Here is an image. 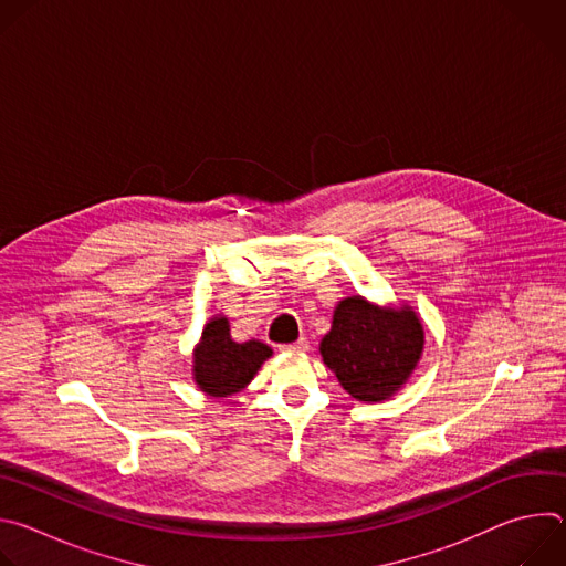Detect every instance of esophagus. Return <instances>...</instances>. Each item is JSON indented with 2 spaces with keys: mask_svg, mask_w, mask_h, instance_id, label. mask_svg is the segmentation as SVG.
I'll return each mask as SVG.
<instances>
[{
  "mask_svg": "<svg viewBox=\"0 0 566 566\" xmlns=\"http://www.w3.org/2000/svg\"><path fill=\"white\" fill-rule=\"evenodd\" d=\"M280 349H284V352H306L308 349V340L306 338H300L297 343H293V345H282Z\"/></svg>",
  "mask_w": 566,
  "mask_h": 566,
  "instance_id": "1",
  "label": "esophagus"
}]
</instances>
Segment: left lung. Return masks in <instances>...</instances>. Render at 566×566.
Instances as JSON below:
<instances>
[{
  "label": "left lung",
  "mask_w": 566,
  "mask_h": 566,
  "mask_svg": "<svg viewBox=\"0 0 566 566\" xmlns=\"http://www.w3.org/2000/svg\"><path fill=\"white\" fill-rule=\"evenodd\" d=\"M423 352V325L410 308H378L347 297L334 311L332 332L319 354L340 385L358 400H385L417 367Z\"/></svg>",
  "instance_id": "8db88e82"
}]
</instances>
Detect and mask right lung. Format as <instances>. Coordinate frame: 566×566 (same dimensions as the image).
Masks as SVG:
<instances>
[{"instance_id":"obj_1","label":"right lung","mask_w":566,"mask_h":566,"mask_svg":"<svg viewBox=\"0 0 566 566\" xmlns=\"http://www.w3.org/2000/svg\"><path fill=\"white\" fill-rule=\"evenodd\" d=\"M271 354V347L258 340L234 343L228 319L212 317L195 352V380L210 396H230L253 380Z\"/></svg>"}]
</instances>
